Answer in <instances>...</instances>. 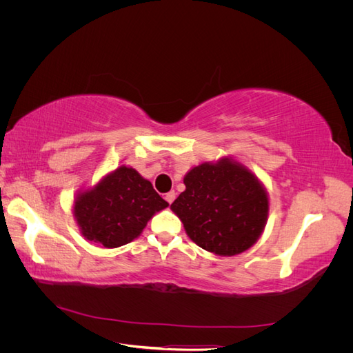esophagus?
<instances>
[{"label": "esophagus", "instance_id": "1", "mask_svg": "<svg viewBox=\"0 0 353 353\" xmlns=\"http://www.w3.org/2000/svg\"><path fill=\"white\" fill-rule=\"evenodd\" d=\"M175 197H176V193H175L174 190H172V191H169V193H166V196H165V199H166V201L169 203V205L175 200Z\"/></svg>", "mask_w": 353, "mask_h": 353}]
</instances>
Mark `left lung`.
<instances>
[{
    "label": "left lung",
    "mask_w": 353,
    "mask_h": 353,
    "mask_svg": "<svg viewBox=\"0 0 353 353\" xmlns=\"http://www.w3.org/2000/svg\"><path fill=\"white\" fill-rule=\"evenodd\" d=\"M185 191L170 205L185 232L201 249L239 254L258 241L268 218L265 188L250 170L221 159L201 163L184 176Z\"/></svg>",
    "instance_id": "left-lung-1"
}]
</instances>
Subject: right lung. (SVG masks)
<instances>
[{
  "label": "right lung",
  "mask_w": 353,
  "mask_h": 353,
  "mask_svg": "<svg viewBox=\"0 0 353 353\" xmlns=\"http://www.w3.org/2000/svg\"><path fill=\"white\" fill-rule=\"evenodd\" d=\"M169 206L150 181L135 169L119 166L74 200V219L82 236L114 249L140 236L156 212Z\"/></svg>",
  "instance_id": "1"
}]
</instances>
